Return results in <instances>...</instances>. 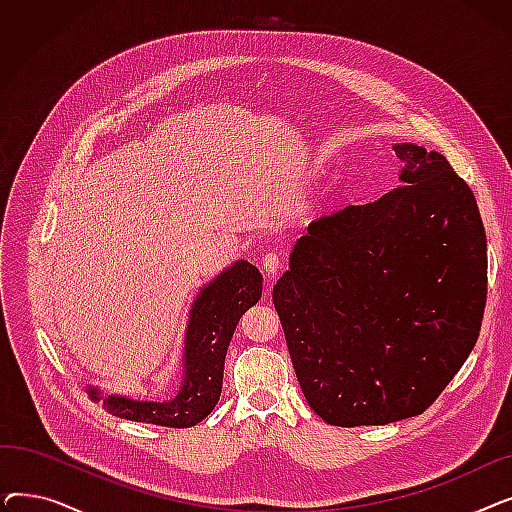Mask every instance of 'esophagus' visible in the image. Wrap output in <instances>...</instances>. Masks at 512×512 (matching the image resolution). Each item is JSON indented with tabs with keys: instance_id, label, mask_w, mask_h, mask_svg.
<instances>
[{
	"instance_id": "1",
	"label": "esophagus",
	"mask_w": 512,
	"mask_h": 512,
	"mask_svg": "<svg viewBox=\"0 0 512 512\" xmlns=\"http://www.w3.org/2000/svg\"><path fill=\"white\" fill-rule=\"evenodd\" d=\"M261 267L267 278H274V274H278V270H282V257L276 253V251H270L263 255V261H261Z\"/></svg>"
}]
</instances>
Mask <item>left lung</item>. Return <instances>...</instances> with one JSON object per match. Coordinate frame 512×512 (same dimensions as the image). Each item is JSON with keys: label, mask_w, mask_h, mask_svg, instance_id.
<instances>
[{"label": "left lung", "mask_w": 512, "mask_h": 512, "mask_svg": "<svg viewBox=\"0 0 512 512\" xmlns=\"http://www.w3.org/2000/svg\"><path fill=\"white\" fill-rule=\"evenodd\" d=\"M394 151L402 186L313 220L272 294L309 407L338 427L432 407L486 309L488 247L471 188L442 153Z\"/></svg>", "instance_id": "left-lung-1"}]
</instances>
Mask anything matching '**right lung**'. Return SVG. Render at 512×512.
I'll list each match as a JSON object with an SVG mask.
<instances>
[{
    "instance_id": "right-lung-1",
    "label": "right lung",
    "mask_w": 512,
    "mask_h": 512,
    "mask_svg": "<svg viewBox=\"0 0 512 512\" xmlns=\"http://www.w3.org/2000/svg\"><path fill=\"white\" fill-rule=\"evenodd\" d=\"M261 274L249 261H238L197 297L184 340V384L174 400L151 402L126 396L103 398L89 388L93 400L116 417L164 427H191L218 405L228 344L240 317L261 299Z\"/></svg>"
}]
</instances>
